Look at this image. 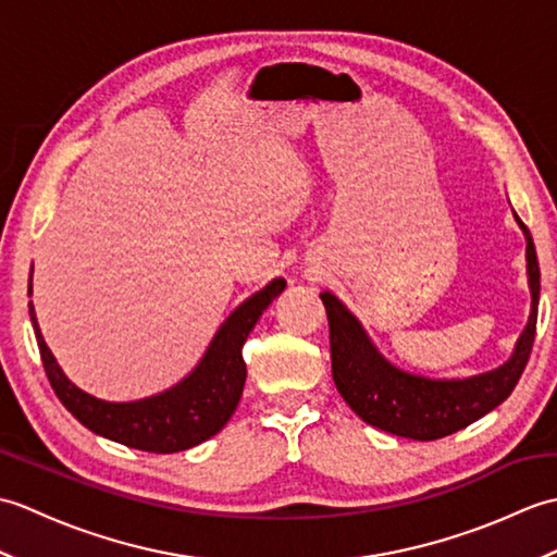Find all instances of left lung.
Here are the masks:
<instances>
[{
  "mask_svg": "<svg viewBox=\"0 0 557 557\" xmlns=\"http://www.w3.org/2000/svg\"><path fill=\"white\" fill-rule=\"evenodd\" d=\"M527 239V277L531 292L529 321L503 366L469 377H429L409 373L389 363L345 304L333 292L321 299L330 325V357L333 381L359 419L385 433L411 437V441H437L467 429L510 397L524 373L531 345L536 335L541 270L534 239L527 224L517 218Z\"/></svg>",
  "mask_w": 557,
  "mask_h": 557,
  "instance_id": "obj_1",
  "label": "left lung"
}]
</instances>
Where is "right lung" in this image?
I'll return each mask as SVG.
<instances>
[{"instance_id":"obj_1","label":"right lung","mask_w":557,"mask_h":557,"mask_svg":"<svg viewBox=\"0 0 557 557\" xmlns=\"http://www.w3.org/2000/svg\"><path fill=\"white\" fill-rule=\"evenodd\" d=\"M285 287L287 282L275 277L263 289L251 294L220 325L191 373L158 395L134 401L92 397L71 383L50 347L45 345L33 301L28 309L45 373L62 405L92 433L134 449L170 455L208 441L232 419L246 383V363L242 357L244 342L258 318L285 292ZM30 294L33 287L28 285V297Z\"/></svg>"}]
</instances>
